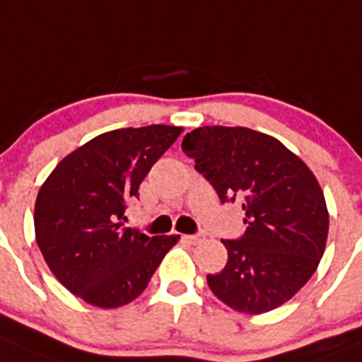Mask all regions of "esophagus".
I'll list each match as a JSON object with an SVG mask.
<instances>
[{
  "instance_id": "esophagus-1",
  "label": "esophagus",
  "mask_w": 362,
  "mask_h": 362,
  "mask_svg": "<svg viewBox=\"0 0 362 362\" xmlns=\"http://www.w3.org/2000/svg\"><path fill=\"white\" fill-rule=\"evenodd\" d=\"M185 240L190 243H194V245H197V243H202L206 240V236L202 235V233H195V235H187L185 236Z\"/></svg>"
}]
</instances>
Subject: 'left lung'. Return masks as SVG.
Here are the masks:
<instances>
[{"label":"left lung","mask_w":362,"mask_h":362,"mask_svg":"<svg viewBox=\"0 0 362 362\" xmlns=\"http://www.w3.org/2000/svg\"><path fill=\"white\" fill-rule=\"evenodd\" d=\"M181 149L220 202H243L247 229L222 240L227 264L208 286L230 309L249 315L290 300L311 279L329 230L325 197L313 172L274 136L249 127L204 126Z\"/></svg>","instance_id":"left-lung-1"}]
</instances>
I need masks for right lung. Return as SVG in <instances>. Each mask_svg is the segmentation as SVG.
Here are the masks:
<instances>
[{
	"label": "right lung",
	"instance_id": "obj_1",
	"mask_svg": "<svg viewBox=\"0 0 362 362\" xmlns=\"http://www.w3.org/2000/svg\"><path fill=\"white\" fill-rule=\"evenodd\" d=\"M181 127L153 124L103 133L65 156L40 188L35 238L47 267L71 293L119 308L147 288L179 236L124 227L127 204Z\"/></svg>",
	"mask_w": 362,
	"mask_h": 362
}]
</instances>
